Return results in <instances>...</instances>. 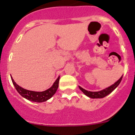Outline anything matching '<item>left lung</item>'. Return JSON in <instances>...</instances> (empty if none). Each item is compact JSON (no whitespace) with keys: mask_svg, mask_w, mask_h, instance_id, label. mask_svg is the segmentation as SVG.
<instances>
[{"mask_svg":"<svg viewBox=\"0 0 135 135\" xmlns=\"http://www.w3.org/2000/svg\"><path fill=\"white\" fill-rule=\"evenodd\" d=\"M123 76L120 78L116 83H114V84L112 85L111 86H109V87L106 88V89H103V90H100V91L98 92H91V91H88V90H85L83 88L81 87V86H79V89L83 92L86 96H87L88 97L90 98H102L105 97L106 96L109 94L110 93H111L114 89L118 86V85L120 84V83L121 82Z\"/></svg>","mask_w":135,"mask_h":135,"instance_id":"obj_1","label":"left lung"}]
</instances>
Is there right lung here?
I'll return each instance as SVG.
<instances>
[{"label": "right lung", "instance_id": "right-lung-1", "mask_svg": "<svg viewBox=\"0 0 135 135\" xmlns=\"http://www.w3.org/2000/svg\"><path fill=\"white\" fill-rule=\"evenodd\" d=\"M11 81H12L13 82V84L15 86L16 90H17L18 93H19L22 97L27 99V100H30V101L38 102V103L46 102V100L51 98L57 91V89L58 86H59V77L57 78V79L56 80V81L54 83L53 85L51 86L50 89L42 92H35L23 89V88H22L21 86L18 85L14 81L12 77H11Z\"/></svg>", "mask_w": 135, "mask_h": 135}]
</instances>
